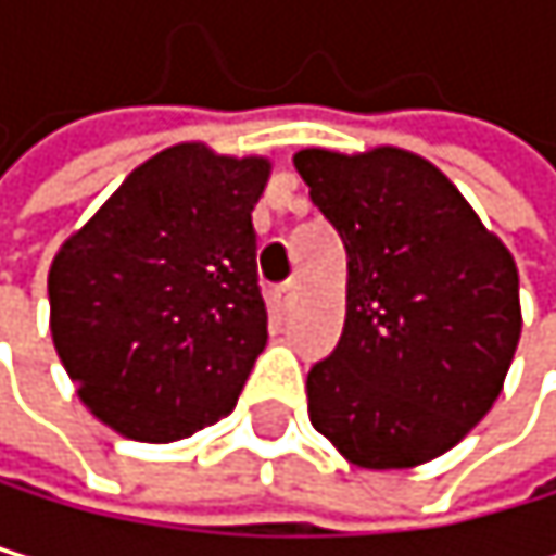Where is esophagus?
<instances>
[{
	"instance_id": "esophagus-1",
	"label": "esophagus",
	"mask_w": 556,
	"mask_h": 556,
	"mask_svg": "<svg viewBox=\"0 0 556 556\" xmlns=\"http://www.w3.org/2000/svg\"><path fill=\"white\" fill-rule=\"evenodd\" d=\"M293 296H296V283H293V280H287V283H280V287H273V303H276V306H290Z\"/></svg>"
}]
</instances>
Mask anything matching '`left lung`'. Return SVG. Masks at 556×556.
Segmentation results:
<instances>
[{
    "instance_id": "obj_1",
    "label": "left lung",
    "mask_w": 556,
    "mask_h": 556,
    "mask_svg": "<svg viewBox=\"0 0 556 556\" xmlns=\"http://www.w3.org/2000/svg\"><path fill=\"white\" fill-rule=\"evenodd\" d=\"M293 166L346 247L343 337L306 377L309 424L353 467H420L504 390L523 327L517 263L410 149L309 146Z\"/></svg>"
}]
</instances>
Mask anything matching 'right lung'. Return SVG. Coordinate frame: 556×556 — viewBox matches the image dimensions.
<instances>
[{
  "label": "right lung",
  "instance_id": "obj_1",
  "mask_svg": "<svg viewBox=\"0 0 556 556\" xmlns=\"http://www.w3.org/2000/svg\"><path fill=\"white\" fill-rule=\"evenodd\" d=\"M266 179V156L176 142L59 247L52 343L110 430L173 443L237 407L266 346L253 232Z\"/></svg>",
  "mask_w": 556,
  "mask_h": 556
}]
</instances>
